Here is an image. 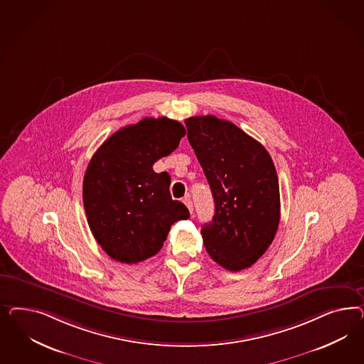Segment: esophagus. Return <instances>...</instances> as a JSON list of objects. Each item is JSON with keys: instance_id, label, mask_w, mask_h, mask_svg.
Masks as SVG:
<instances>
[{"instance_id": "obj_1", "label": "esophagus", "mask_w": 364, "mask_h": 364, "mask_svg": "<svg viewBox=\"0 0 364 364\" xmlns=\"http://www.w3.org/2000/svg\"><path fill=\"white\" fill-rule=\"evenodd\" d=\"M183 203L187 205L188 210H189V212L192 213V212H193V203H192V200H191V196H189V195H187L186 198H183Z\"/></svg>"}]
</instances>
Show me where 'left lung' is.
<instances>
[{
    "mask_svg": "<svg viewBox=\"0 0 364 364\" xmlns=\"http://www.w3.org/2000/svg\"><path fill=\"white\" fill-rule=\"evenodd\" d=\"M188 141L210 183L215 215L201 235L210 257L228 271L257 262L280 220L279 180L264 146L215 116L186 120Z\"/></svg>",
    "mask_w": 364,
    "mask_h": 364,
    "instance_id": "obj_1",
    "label": "left lung"
}]
</instances>
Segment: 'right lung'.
Segmentation results:
<instances>
[{"mask_svg": "<svg viewBox=\"0 0 364 364\" xmlns=\"http://www.w3.org/2000/svg\"><path fill=\"white\" fill-rule=\"evenodd\" d=\"M184 136L176 120L145 117L113 133L92 156L82 183L84 208L95 239L116 262L152 257L171 225L189 218L187 207L171 198L169 175L152 168Z\"/></svg>", "mask_w": 364, "mask_h": 364, "instance_id": "right-lung-1", "label": "right lung"}]
</instances>
